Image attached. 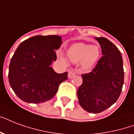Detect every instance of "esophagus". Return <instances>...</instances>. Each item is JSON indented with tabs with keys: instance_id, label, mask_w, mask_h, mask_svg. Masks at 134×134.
Masks as SVG:
<instances>
[{
	"instance_id": "34e87169",
	"label": "esophagus",
	"mask_w": 134,
	"mask_h": 134,
	"mask_svg": "<svg viewBox=\"0 0 134 134\" xmlns=\"http://www.w3.org/2000/svg\"><path fill=\"white\" fill-rule=\"evenodd\" d=\"M76 74V71L74 69H70L68 73V77L69 78H72Z\"/></svg>"
}]
</instances>
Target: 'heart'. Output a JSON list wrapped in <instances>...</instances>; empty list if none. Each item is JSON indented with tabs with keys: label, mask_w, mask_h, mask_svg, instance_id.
I'll use <instances>...</instances> for the list:
<instances>
[{
	"label": "heart",
	"mask_w": 134,
	"mask_h": 134,
	"mask_svg": "<svg viewBox=\"0 0 134 134\" xmlns=\"http://www.w3.org/2000/svg\"><path fill=\"white\" fill-rule=\"evenodd\" d=\"M67 55L74 63L81 62L82 67L89 69L97 63L100 55V48L97 45L92 46L84 43H76L68 49ZM63 60L64 59L62 58Z\"/></svg>",
	"instance_id": "b5f03b06"
}]
</instances>
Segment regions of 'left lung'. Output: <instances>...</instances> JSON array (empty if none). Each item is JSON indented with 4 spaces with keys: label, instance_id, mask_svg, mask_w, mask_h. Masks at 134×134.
Returning a JSON list of instances; mask_svg holds the SVG:
<instances>
[{
    "label": "left lung",
    "instance_id": "8db88e82",
    "mask_svg": "<svg viewBox=\"0 0 134 134\" xmlns=\"http://www.w3.org/2000/svg\"><path fill=\"white\" fill-rule=\"evenodd\" d=\"M95 40L99 43L103 55L91 72L82 74L83 83L77 96L84 110L99 113L118 99L124 83V69L118 48L105 37Z\"/></svg>",
    "mask_w": 134,
    "mask_h": 134
}]
</instances>
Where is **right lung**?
I'll list each match as a JSON object with an SVG mask.
<instances>
[{"mask_svg": "<svg viewBox=\"0 0 134 134\" xmlns=\"http://www.w3.org/2000/svg\"><path fill=\"white\" fill-rule=\"evenodd\" d=\"M62 44L58 35H37L16 48L9 66L8 79L14 93L24 102L40 104L52 99L68 72L57 74L50 65L55 61V50Z\"/></svg>", "mask_w": 134, "mask_h": 134, "instance_id": "1", "label": "right lung"}]
</instances>
